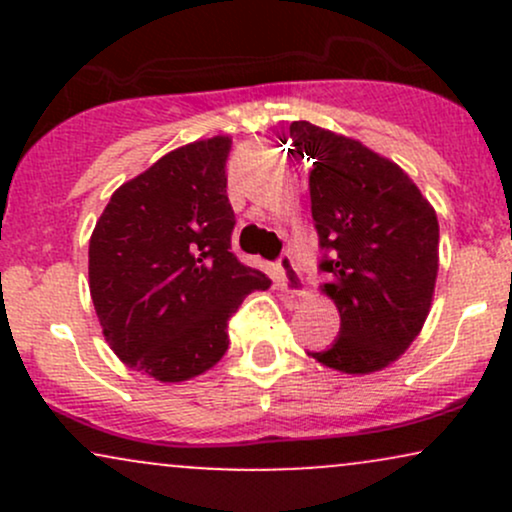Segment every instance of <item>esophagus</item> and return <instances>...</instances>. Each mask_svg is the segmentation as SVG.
<instances>
[{"label":"esophagus","mask_w":512,"mask_h":512,"mask_svg":"<svg viewBox=\"0 0 512 512\" xmlns=\"http://www.w3.org/2000/svg\"><path fill=\"white\" fill-rule=\"evenodd\" d=\"M276 276H279L281 289L289 291V293H296V296H301V293H303V279H301V274H298V269H296V264H293L291 255H281L279 260H276Z\"/></svg>","instance_id":"esophagus-1"}]
</instances>
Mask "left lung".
Listing matches in <instances>:
<instances>
[{
  "mask_svg": "<svg viewBox=\"0 0 512 512\" xmlns=\"http://www.w3.org/2000/svg\"><path fill=\"white\" fill-rule=\"evenodd\" d=\"M293 149L313 163V211L337 339L308 351L342 373H373L409 349L424 327L438 274V219L397 163L356 139L298 120Z\"/></svg>",
  "mask_w": 512,
  "mask_h": 512,
  "instance_id": "obj_1",
  "label": "left lung"
}]
</instances>
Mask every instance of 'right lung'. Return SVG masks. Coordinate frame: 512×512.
<instances>
[{
    "mask_svg": "<svg viewBox=\"0 0 512 512\" xmlns=\"http://www.w3.org/2000/svg\"><path fill=\"white\" fill-rule=\"evenodd\" d=\"M231 139L180 146L110 197L88 245L96 315L129 368L180 383L228 349V320L269 276L231 252Z\"/></svg>",
    "mask_w": 512,
    "mask_h": 512,
    "instance_id": "obj_1",
    "label": "right lung"
}]
</instances>
